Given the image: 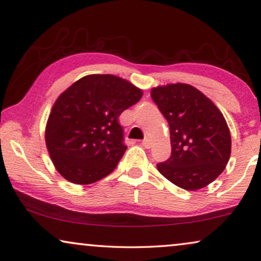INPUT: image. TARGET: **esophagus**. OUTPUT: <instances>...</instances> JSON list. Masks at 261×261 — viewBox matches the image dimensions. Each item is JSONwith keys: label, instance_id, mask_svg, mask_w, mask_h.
I'll use <instances>...</instances> for the list:
<instances>
[{"label": "esophagus", "instance_id": "obj_1", "mask_svg": "<svg viewBox=\"0 0 261 261\" xmlns=\"http://www.w3.org/2000/svg\"><path fill=\"white\" fill-rule=\"evenodd\" d=\"M151 141L149 139H144L143 141H142V146L144 147V148H147V149H149V148H151Z\"/></svg>", "mask_w": 261, "mask_h": 261}]
</instances>
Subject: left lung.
Returning <instances> with one entry per match:
<instances>
[{
	"mask_svg": "<svg viewBox=\"0 0 261 261\" xmlns=\"http://www.w3.org/2000/svg\"><path fill=\"white\" fill-rule=\"evenodd\" d=\"M151 98L170 128L171 156L158 164V170L182 189L209 186L225 169L231 155V134L223 113L189 84L153 87Z\"/></svg>",
	"mask_w": 261,
	"mask_h": 261,
	"instance_id": "left-lung-1",
	"label": "left lung"
}]
</instances>
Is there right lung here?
Returning a JSON list of instances; mask_svg holds the SVG:
<instances>
[{"instance_id": "right-lung-1", "label": "right lung", "mask_w": 261, "mask_h": 261, "mask_svg": "<svg viewBox=\"0 0 261 261\" xmlns=\"http://www.w3.org/2000/svg\"><path fill=\"white\" fill-rule=\"evenodd\" d=\"M143 92L112 74H89L63 92L45 126L47 151L59 174L86 186L115 169L127 147L119 117Z\"/></svg>"}]
</instances>
